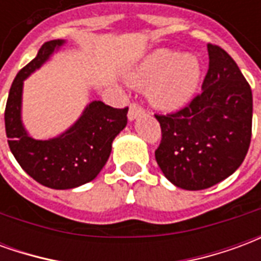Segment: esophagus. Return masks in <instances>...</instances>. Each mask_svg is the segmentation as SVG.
Segmentation results:
<instances>
[{
	"instance_id": "1",
	"label": "esophagus",
	"mask_w": 261,
	"mask_h": 261,
	"mask_svg": "<svg viewBox=\"0 0 261 261\" xmlns=\"http://www.w3.org/2000/svg\"><path fill=\"white\" fill-rule=\"evenodd\" d=\"M142 114H145V110L140 106V105H137V103H131L130 109H128V120L133 121V120H136L137 117H140Z\"/></svg>"
}]
</instances>
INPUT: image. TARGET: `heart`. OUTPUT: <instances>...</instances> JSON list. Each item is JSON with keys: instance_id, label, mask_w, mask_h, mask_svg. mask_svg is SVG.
I'll use <instances>...</instances> for the list:
<instances>
[{"instance_id": "b5f03b06", "label": "heart", "mask_w": 261, "mask_h": 261, "mask_svg": "<svg viewBox=\"0 0 261 261\" xmlns=\"http://www.w3.org/2000/svg\"><path fill=\"white\" fill-rule=\"evenodd\" d=\"M201 63L196 56H181L175 50L159 48L145 57L128 75L133 85L149 86V99L162 110H177L192 102L201 82Z\"/></svg>"}]
</instances>
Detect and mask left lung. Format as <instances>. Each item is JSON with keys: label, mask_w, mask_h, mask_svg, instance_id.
<instances>
[{"label": "left lung", "mask_w": 261, "mask_h": 261, "mask_svg": "<svg viewBox=\"0 0 261 261\" xmlns=\"http://www.w3.org/2000/svg\"><path fill=\"white\" fill-rule=\"evenodd\" d=\"M207 48L201 93L179 112L155 114L162 130L155 159L165 177L185 190H204L232 175L252 138L250 85L224 48Z\"/></svg>", "instance_id": "1"}]
</instances>
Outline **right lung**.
<instances>
[{"label":"right lung","mask_w":261,"mask_h":261,"mask_svg":"<svg viewBox=\"0 0 261 261\" xmlns=\"http://www.w3.org/2000/svg\"><path fill=\"white\" fill-rule=\"evenodd\" d=\"M64 43L50 40L43 44L15 76L5 106V131L15 159L37 183L57 190L82 186L99 175L110 156L112 142L127 124L128 112V108L114 109L93 100L63 134L48 140H35L28 134L20 116L23 81Z\"/></svg>","instance_id":"add662e5"}]
</instances>
